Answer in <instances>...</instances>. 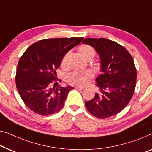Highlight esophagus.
<instances>
[{"label": "esophagus", "instance_id": "1", "mask_svg": "<svg viewBox=\"0 0 152 152\" xmlns=\"http://www.w3.org/2000/svg\"><path fill=\"white\" fill-rule=\"evenodd\" d=\"M75 89L77 90H80V91H81V90L83 89V87H81V86H76Z\"/></svg>", "mask_w": 152, "mask_h": 152}]
</instances>
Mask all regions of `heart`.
Listing matches in <instances>:
<instances>
[{
	"instance_id": "obj_1",
	"label": "heart",
	"mask_w": 152,
	"mask_h": 152,
	"mask_svg": "<svg viewBox=\"0 0 152 152\" xmlns=\"http://www.w3.org/2000/svg\"><path fill=\"white\" fill-rule=\"evenodd\" d=\"M81 56L85 59L90 58H93L95 56V50L91 46L88 45H83L79 48ZM70 55V51H68L64 55L61 60V66L65 68L67 64V60ZM94 78V75L91 71H74L68 74L66 77V80L69 84L72 86H83L91 82Z\"/></svg>"
}]
</instances>
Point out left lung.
<instances>
[{"label": "left lung", "mask_w": 152, "mask_h": 152, "mask_svg": "<svg viewBox=\"0 0 152 152\" xmlns=\"http://www.w3.org/2000/svg\"><path fill=\"white\" fill-rule=\"evenodd\" d=\"M100 56L101 74L96 80L99 91L85 102L92 115L106 118L116 115L128 104L134 92L136 69L127 50L116 42L105 38H86Z\"/></svg>", "instance_id": "left-lung-1"}]
</instances>
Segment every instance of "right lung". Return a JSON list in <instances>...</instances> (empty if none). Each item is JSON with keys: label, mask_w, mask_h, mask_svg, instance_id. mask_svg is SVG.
I'll return each mask as SVG.
<instances>
[{"label": "right lung", "mask_w": 152, "mask_h": 152, "mask_svg": "<svg viewBox=\"0 0 152 152\" xmlns=\"http://www.w3.org/2000/svg\"><path fill=\"white\" fill-rule=\"evenodd\" d=\"M83 38L42 39L30 46L20 58L16 84L22 100L31 110L48 116L62 108L68 93L73 89L62 87L56 70L66 53L80 44Z\"/></svg>", "instance_id": "right-lung-1"}]
</instances>
